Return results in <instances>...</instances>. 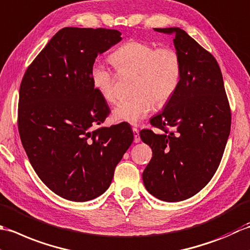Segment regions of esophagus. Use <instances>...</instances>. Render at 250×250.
I'll use <instances>...</instances> for the list:
<instances>
[{
	"label": "esophagus",
	"mask_w": 250,
	"mask_h": 250,
	"mask_svg": "<svg viewBox=\"0 0 250 250\" xmlns=\"http://www.w3.org/2000/svg\"><path fill=\"white\" fill-rule=\"evenodd\" d=\"M132 131H134V142L138 144V142H140V140H141L140 136H139V129L134 127V128H132Z\"/></svg>",
	"instance_id": "34e87169"
}]
</instances>
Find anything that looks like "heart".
<instances>
[{
	"label": "heart",
	"instance_id": "obj_1",
	"mask_svg": "<svg viewBox=\"0 0 250 250\" xmlns=\"http://www.w3.org/2000/svg\"><path fill=\"white\" fill-rule=\"evenodd\" d=\"M120 73H136L132 98L122 100L112 111L116 123L137 125L156 106L169 101L179 87L182 61L179 53L169 46L155 47L145 41H128L110 55ZM93 87L109 104L118 100L115 74L103 63L90 69Z\"/></svg>",
	"mask_w": 250,
	"mask_h": 250
}]
</instances>
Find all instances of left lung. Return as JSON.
<instances>
[{"instance_id":"8db88e82","label":"left lung","mask_w":250,"mask_h":250,"mask_svg":"<svg viewBox=\"0 0 250 250\" xmlns=\"http://www.w3.org/2000/svg\"><path fill=\"white\" fill-rule=\"evenodd\" d=\"M154 30L175 34L182 75L175 95L150 121L163 131H140L153 152L142 179L159 200L180 202L195 195L215 175L230 135L231 110L215 57L185 30Z\"/></svg>"}]
</instances>
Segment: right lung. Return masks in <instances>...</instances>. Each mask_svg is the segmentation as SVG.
<instances>
[{"label": "right lung", "mask_w": 250, "mask_h": 250, "mask_svg": "<svg viewBox=\"0 0 250 250\" xmlns=\"http://www.w3.org/2000/svg\"><path fill=\"white\" fill-rule=\"evenodd\" d=\"M122 40L110 29L59 30L29 65L19 89L18 129L29 161L45 186L73 202L108 190L130 146L128 124L91 129L110 113L91 84L97 56Z\"/></svg>", "instance_id": "add662e5"}]
</instances>
